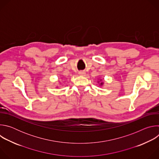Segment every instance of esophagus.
<instances>
[{
  "label": "esophagus",
  "mask_w": 159,
  "mask_h": 159,
  "mask_svg": "<svg viewBox=\"0 0 159 159\" xmlns=\"http://www.w3.org/2000/svg\"><path fill=\"white\" fill-rule=\"evenodd\" d=\"M79 74L80 75H85V72L84 71H80V72H79Z\"/></svg>",
  "instance_id": "1"
}]
</instances>
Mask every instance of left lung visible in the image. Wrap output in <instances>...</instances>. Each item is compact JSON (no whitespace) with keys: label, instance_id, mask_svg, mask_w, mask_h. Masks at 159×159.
<instances>
[{"label":"left lung","instance_id":"1","mask_svg":"<svg viewBox=\"0 0 159 159\" xmlns=\"http://www.w3.org/2000/svg\"><path fill=\"white\" fill-rule=\"evenodd\" d=\"M101 85H102V82H101Z\"/></svg>","mask_w":159,"mask_h":159}]
</instances>
